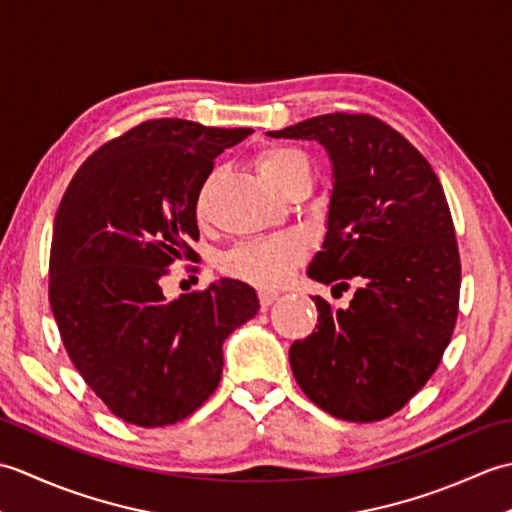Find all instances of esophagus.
<instances>
[{"mask_svg":"<svg viewBox=\"0 0 512 512\" xmlns=\"http://www.w3.org/2000/svg\"><path fill=\"white\" fill-rule=\"evenodd\" d=\"M277 292H273V290H259V306H262L264 310L268 308V306H273V303L277 301Z\"/></svg>","mask_w":512,"mask_h":512,"instance_id":"34e87169","label":"esophagus"}]
</instances>
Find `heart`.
I'll return each instance as SVG.
<instances>
[{
  "mask_svg": "<svg viewBox=\"0 0 512 512\" xmlns=\"http://www.w3.org/2000/svg\"><path fill=\"white\" fill-rule=\"evenodd\" d=\"M259 176L266 180L270 189H277L281 182L292 176L297 169L308 167L306 158L290 147H266L255 156ZM202 211V202H200ZM301 257V244L292 237H277L268 242H255L233 248L222 259V268L248 284L259 288H277L288 279Z\"/></svg>",
  "mask_w": 512,
  "mask_h": 512,
  "instance_id": "b5f03b06",
  "label": "heart"
}]
</instances>
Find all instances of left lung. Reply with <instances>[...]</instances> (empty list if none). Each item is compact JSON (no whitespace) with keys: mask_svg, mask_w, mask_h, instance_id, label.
Listing matches in <instances>:
<instances>
[{"mask_svg":"<svg viewBox=\"0 0 512 512\" xmlns=\"http://www.w3.org/2000/svg\"><path fill=\"white\" fill-rule=\"evenodd\" d=\"M268 136L328 151V231L308 277L358 284L345 310L312 297L319 325L290 345L292 374L334 418L383 420L436 372L458 319L460 253L442 184L405 136L369 114H323Z\"/></svg>","mask_w":512,"mask_h":512,"instance_id":"left-lung-1","label":"left lung"}]
</instances>
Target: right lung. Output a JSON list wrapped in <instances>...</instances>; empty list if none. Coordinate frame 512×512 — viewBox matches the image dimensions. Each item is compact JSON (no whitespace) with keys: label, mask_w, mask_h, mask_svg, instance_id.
Instances as JSON below:
<instances>
[{"label":"right lung","mask_w":512,"mask_h":512,"mask_svg":"<svg viewBox=\"0 0 512 512\" xmlns=\"http://www.w3.org/2000/svg\"><path fill=\"white\" fill-rule=\"evenodd\" d=\"M250 134L182 118L140 123L96 149L63 193L50 308L74 367L125 422L165 427L198 409L222 378L226 336L259 310L237 279L173 301L160 286L193 255L213 160Z\"/></svg>","instance_id":"right-lung-1"}]
</instances>
